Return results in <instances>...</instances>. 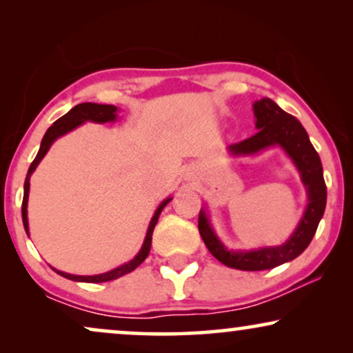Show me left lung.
Wrapping results in <instances>:
<instances>
[{
  "instance_id": "1",
  "label": "left lung",
  "mask_w": 353,
  "mask_h": 353,
  "mask_svg": "<svg viewBox=\"0 0 353 353\" xmlns=\"http://www.w3.org/2000/svg\"><path fill=\"white\" fill-rule=\"evenodd\" d=\"M254 115L255 128L259 132L244 141L231 144L228 148L230 154L231 156H252L273 146L283 148L301 173V180L307 190L308 204L302 220L299 221L297 228L294 230L286 243L254 250L226 249L210 226L205 210L199 212L197 226H199L201 238L210 254L226 267L244 270V272L274 268L299 257L315 236L326 207V185L323 178L320 156L310 143V138L302 123L294 115L284 112L270 98L255 101Z\"/></svg>"
}]
</instances>
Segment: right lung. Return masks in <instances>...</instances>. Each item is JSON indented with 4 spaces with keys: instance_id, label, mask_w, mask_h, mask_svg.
I'll use <instances>...</instances> for the list:
<instances>
[{
    "instance_id": "right-lung-1",
    "label": "right lung",
    "mask_w": 353,
    "mask_h": 353,
    "mask_svg": "<svg viewBox=\"0 0 353 353\" xmlns=\"http://www.w3.org/2000/svg\"><path fill=\"white\" fill-rule=\"evenodd\" d=\"M117 108L115 105H110V104H96V103H81V104H77L75 108H72L69 112L65 115H62L61 119H57L54 123L51 125L50 128H48V132L45 133V137L41 139V146H40V151H38L35 161L32 162L30 168H28L27 172V178H26V183H23V201H22V221H23V228H26L27 234H28V219H27V202H28V191H30V176L32 173L35 172V168L38 163L41 162V159L46 156V152L50 151L51 144L56 141L57 138L62 137V134L72 132V130L79 127V125L85 123V122H96V123H105V122H114L115 119H117ZM172 201V197H168V199L162 201V204L157 207L156 214L151 219V223H149V228H148V233H146V238H144V243H143V248L139 249V252L137 254V257L133 260H130V262L120 265V267L110 270L108 273H101V274H93V276H79V274H70V273H64V272H59V270L52 268L57 274H61V276H64L67 279H72V281H81V283H105V281H112V279H117L120 276H123V274H127L130 272H133L134 268L139 267L146 257L149 255V250H151V243H152V231H154V226L157 225V220H159V215H161V212L163 210V207H165L168 202Z\"/></svg>"
}]
</instances>
